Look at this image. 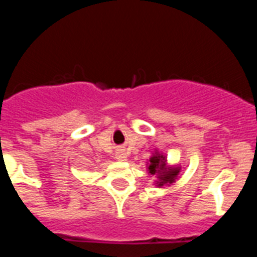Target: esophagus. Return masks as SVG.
Wrapping results in <instances>:
<instances>
[{"label": "esophagus", "instance_id": "esophagus-1", "mask_svg": "<svg viewBox=\"0 0 257 257\" xmlns=\"http://www.w3.org/2000/svg\"><path fill=\"white\" fill-rule=\"evenodd\" d=\"M126 153H124L123 151H117V153H115V158H117L118 161H124L126 160Z\"/></svg>", "mask_w": 257, "mask_h": 257}]
</instances>
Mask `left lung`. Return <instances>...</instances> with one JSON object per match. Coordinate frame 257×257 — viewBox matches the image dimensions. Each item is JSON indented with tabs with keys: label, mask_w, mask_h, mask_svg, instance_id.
Instances as JSON below:
<instances>
[{
	"label": "left lung",
	"mask_w": 257,
	"mask_h": 257,
	"mask_svg": "<svg viewBox=\"0 0 257 257\" xmlns=\"http://www.w3.org/2000/svg\"><path fill=\"white\" fill-rule=\"evenodd\" d=\"M151 165L148 167V172L151 175H158L160 183L158 187H162L163 184L167 183H174L176 176L179 174V169H172V170H166V158L161 154H156L151 158Z\"/></svg>",
	"instance_id": "obj_1"
}]
</instances>
